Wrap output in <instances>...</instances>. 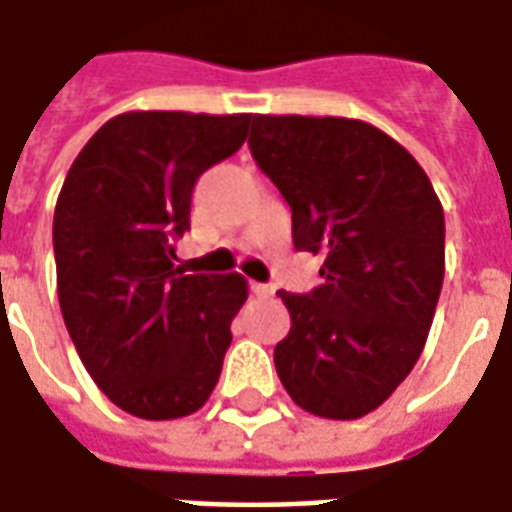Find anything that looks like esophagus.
Here are the masks:
<instances>
[{"label": "esophagus", "mask_w": 512, "mask_h": 512, "mask_svg": "<svg viewBox=\"0 0 512 512\" xmlns=\"http://www.w3.org/2000/svg\"><path fill=\"white\" fill-rule=\"evenodd\" d=\"M252 293H255V296H271V293H274V288H271V285H260V282H252Z\"/></svg>", "instance_id": "34e87169"}]
</instances>
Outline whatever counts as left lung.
<instances>
[{
	"mask_svg": "<svg viewBox=\"0 0 512 512\" xmlns=\"http://www.w3.org/2000/svg\"><path fill=\"white\" fill-rule=\"evenodd\" d=\"M249 146L291 205L293 246L324 285L280 291L291 332L274 366L296 405L352 421L413 371L443 285V207L405 146L341 116H255Z\"/></svg>",
	"mask_w": 512,
	"mask_h": 512,
	"instance_id": "1",
	"label": "left lung"
}]
</instances>
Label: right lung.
Here are the masks:
<instances>
[{"label":"right lung","instance_id":"right-lung-1","mask_svg":"<svg viewBox=\"0 0 512 512\" xmlns=\"http://www.w3.org/2000/svg\"><path fill=\"white\" fill-rule=\"evenodd\" d=\"M252 113L130 110L71 163L55 205L57 299L82 366L130 416L196 413L219 382L241 274H188L174 241L196 180L249 135Z\"/></svg>","mask_w":512,"mask_h":512}]
</instances>
